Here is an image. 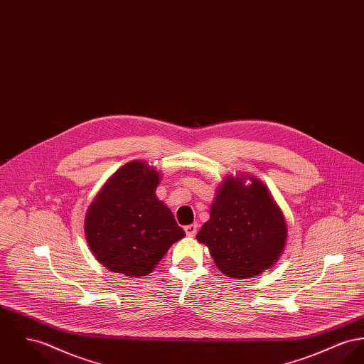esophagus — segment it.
<instances>
[{"mask_svg": "<svg viewBox=\"0 0 364 364\" xmlns=\"http://www.w3.org/2000/svg\"><path fill=\"white\" fill-rule=\"evenodd\" d=\"M197 229H198V223H192V225H188L185 226V232L188 236L193 237L194 235L197 233Z\"/></svg>", "mask_w": 364, "mask_h": 364, "instance_id": "34e87169", "label": "esophagus"}]
</instances>
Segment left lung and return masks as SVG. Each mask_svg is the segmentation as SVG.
Returning <instances> with one entry per match:
<instances>
[{
    "label": "left lung",
    "mask_w": 364,
    "mask_h": 364,
    "mask_svg": "<svg viewBox=\"0 0 364 364\" xmlns=\"http://www.w3.org/2000/svg\"><path fill=\"white\" fill-rule=\"evenodd\" d=\"M250 181L244 186L242 179L226 178L211 205L210 220L197 233L219 270L236 279L272 267L287 239L283 213L267 186L257 178Z\"/></svg>",
    "instance_id": "8db88e82"
}]
</instances>
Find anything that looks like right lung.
Here are the masks:
<instances>
[{
	"mask_svg": "<svg viewBox=\"0 0 364 364\" xmlns=\"http://www.w3.org/2000/svg\"><path fill=\"white\" fill-rule=\"evenodd\" d=\"M159 182V172L144 161H132L91 203L85 237L103 267L129 277L146 276L185 236L170 208L156 197Z\"/></svg>",
	"mask_w": 364,
	"mask_h": 364,
	"instance_id": "obj_1",
	"label": "right lung"
}]
</instances>
